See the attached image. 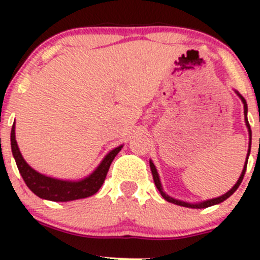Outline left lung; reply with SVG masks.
<instances>
[{
  "label": "left lung",
  "mask_w": 260,
  "mask_h": 260,
  "mask_svg": "<svg viewBox=\"0 0 260 260\" xmlns=\"http://www.w3.org/2000/svg\"><path fill=\"white\" fill-rule=\"evenodd\" d=\"M235 93H237V95L239 96L240 99H242V102H243V104H244V119H245V125H246V128H248V133H249L248 153H246V158H245V164H244V169H243L242 174H240L239 179H238V181H237V183H235V185L233 186V187L230 188V190L228 191V192H225L224 195L219 196V198L209 199V200L199 201V203H187V201L177 200V199L172 198V196L167 195V193L165 192L164 187H162L161 180H159V175H158V172H157L156 166H154V164H153V162H152V159H149V167H151V171H152V176H153L154 185H156L157 190L159 191V193H161V195H162V198H164L166 201H169V203H171V204H175V205L185 206V208H191V209H205V208H209V206L217 205V204H220V203H222V201H225L228 198H230V196H232L233 193H234L235 191H237L238 187H239V185H240V183H242V181H243L244 175H245L246 165H248V158H249V154H250V147H251V129H250V125H249V122H248V104H246V101L243 98L242 95H240L239 91L235 90Z\"/></svg>",
  "instance_id": "8db88e82"
}]
</instances>
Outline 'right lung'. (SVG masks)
Masks as SVG:
<instances>
[{
    "mask_svg": "<svg viewBox=\"0 0 260 260\" xmlns=\"http://www.w3.org/2000/svg\"><path fill=\"white\" fill-rule=\"evenodd\" d=\"M122 148L123 145H120L112 149L111 152H108L101 161V164L96 166V169L84 179L75 181L56 179V177L40 174L25 161L16 142L15 123L11 129L12 154H14L17 169L23 181L36 196L44 199V200L55 201V203H67V201L79 200V199L89 198V196L98 192V190L102 187L104 180H106L112 161Z\"/></svg>",
    "mask_w": 260,
    "mask_h": 260,
    "instance_id": "right-lung-1",
    "label": "right lung"
}]
</instances>
